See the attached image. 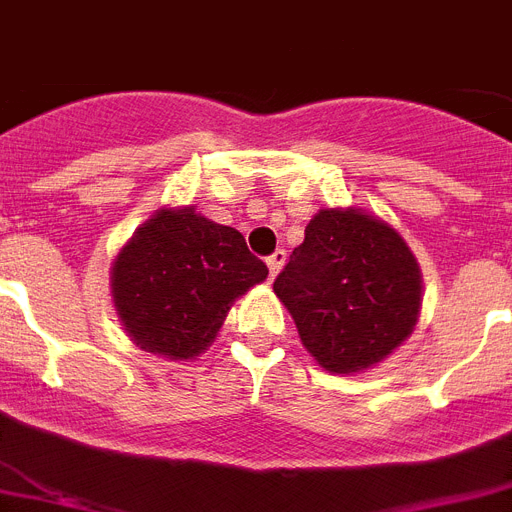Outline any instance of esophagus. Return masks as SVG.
Masks as SVG:
<instances>
[{"label": "esophagus", "mask_w": 512, "mask_h": 512, "mask_svg": "<svg viewBox=\"0 0 512 512\" xmlns=\"http://www.w3.org/2000/svg\"><path fill=\"white\" fill-rule=\"evenodd\" d=\"M285 261H287V253L282 251V248H277V251H274L272 256L266 259V266H269V274H272V280L277 277V274H280V269L285 266Z\"/></svg>", "instance_id": "1"}]
</instances>
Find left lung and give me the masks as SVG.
<instances>
[{"label": "left lung", "mask_w": 512, "mask_h": 512, "mask_svg": "<svg viewBox=\"0 0 512 512\" xmlns=\"http://www.w3.org/2000/svg\"><path fill=\"white\" fill-rule=\"evenodd\" d=\"M274 293L319 366L356 374L413 332L421 269L387 222L361 209H322L277 274Z\"/></svg>", "instance_id": "1"}]
</instances>
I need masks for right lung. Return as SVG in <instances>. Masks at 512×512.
Listing matches in <instances>:
<instances>
[{"label":"right lung","mask_w":512,"mask_h":512,"mask_svg":"<svg viewBox=\"0 0 512 512\" xmlns=\"http://www.w3.org/2000/svg\"><path fill=\"white\" fill-rule=\"evenodd\" d=\"M266 274L235 227L190 206L159 209L117 253L112 298L138 348L188 361L214 342L235 298Z\"/></svg>","instance_id":"right-lung-1"}]
</instances>
